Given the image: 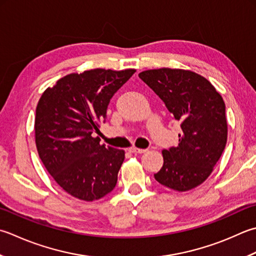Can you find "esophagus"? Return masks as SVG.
Instances as JSON below:
<instances>
[{
	"instance_id": "34e87169",
	"label": "esophagus",
	"mask_w": 256,
	"mask_h": 256,
	"mask_svg": "<svg viewBox=\"0 0 256 256\" xmlns=\"http://www.w3.org/2000/svg\"><path fill=\"white\" fill-rule=\"evenodd\" d=\"M128 151L131 152V153L142 154V153H145V152H146V150H145V148H135V146H132V148H130Z\"/></svg>"
}]
</instances>
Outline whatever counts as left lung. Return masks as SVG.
<instances>
[{"label":"left lung","instance_id":"1","mask_svg":"<svg viewBox=\"0 0 256 256\" xmlns=\"http://www.w3.org/2000/svg\"><path fill=\"white\" fill-rule=\"evenodd\" d=\"M138 78L181 122L178 145L163 150L164 163L155 180L178 192L196 188L212 173L226 144L222 96L206 78L185 70H148Z\"/></svg>","mask_w":256,"mask_h":256}]
</instances>
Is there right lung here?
Instances as JSON below:
<instances>
[{
  "label": "right lung",
  "mask_w": 256,
  "mask_h": 256,
  "mask_svg": "<svg viewBox=\"0 0 256 256\" xmlns=\"http://www.w3.org/2000/svg\"><path fill=\"white\" fill-rule=\"evenodd\" d=\"M135 73L95 68L68 74L45 91L36 106L35 143L40 158L65 192L94 201L113 191L123 150L100 144V123L110 101Z\"/></svg>",
  "instance_id": "obj_1"
}]
</instances>
